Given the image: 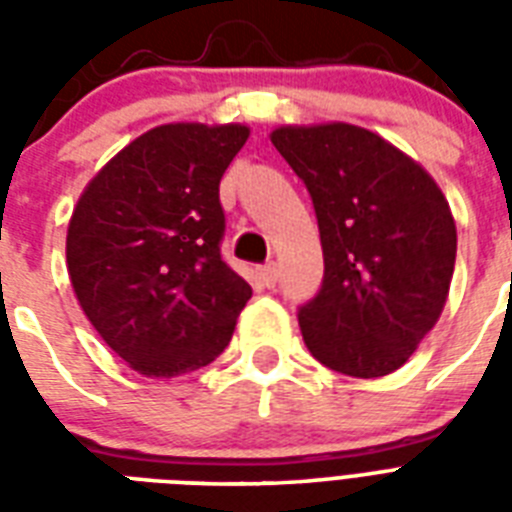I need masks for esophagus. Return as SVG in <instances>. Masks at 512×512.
I'll return each instance as SVG.
<instances>
[{
  "instance_id": "obj_1",
  "label": "esophagus",
  "mask_w": 512,
  "mask_h": 512,
  "mask_svg": "<svg viewBox=\"0 0 512 512\" xmlns=\"http://www.w3.org/2000/svg\"><path fill=\"white\" fill-rule=\"evenodd\" d=\"M260 281H263L268 289L276 287V281H279V265H276V263L263 265V268H260Z\"/></svg>"
}]
</instances>
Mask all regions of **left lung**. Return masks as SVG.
<instances>
[{
    "mask_svg": "<svg viewBox=\"0 0 512 512\" xmlns=\"http://www.w3.org/2000/svg\"><path fill=\"white\" fill-rule=\"evenodd\" d=\"M271 143L319 217L324 281L297 316L305 345L348 377L396 372L449 297L457 257L449 201L422 164L356 124H284Z\"/></svg>",
    "mask_w": 512,
    "mask_h": 512,
    "instance_id": "1",
    "label": "left lung"
}]
</instances>
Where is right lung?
<instances>
[{"mask_svg":"<svg viewBox=\"0 0 512 512\" xmlns=\"http://www.w3.org/2000/svg\"><path fill=\"white\" fill-rule=\"evenodd\" d=\"M247 124L172 122L124 146L68 220L74 295L103 342L146 377L212 364L252 287L220 257V177Z\"/></svg>","mask_w":512,"mask_h":512,"instance_id":"obj_1","label":"right lung"}]
</instances>
